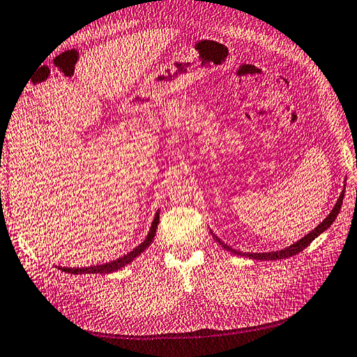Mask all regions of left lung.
I'll return each mask as SVG.
<instances>
[{"label": "left lung", "instance_id": "obj_1", "mask_svg": "<svg viewBox=\"0 0 357 357\" xmlns=\"http://www.w3.org/2000/svg\"><path fill=\"white\" fill-rule=\"evenodd\" d=\"M342 201H344V192L341 193V196H339V199H337V202H336V205L333 206V210H331V213L328 214V216L322 220L319 225L314 228L313 231H310V233L307 234V236H304L303 238H300L298 240L296 243H294V245H291V246H287V248H284V250H281V251H273V252H238V251H236V250H231V248L227 245V243H223L222 240H219L216 236H214V238L218 240V242L225 248V250H228V251H231V252H234V254H237V255H245V257H250V259H252V260H283V259H287V257H292V255H296L298 252H301L303 250H305V248H307L314 238H317L321 233H324L326 229H328L330 228V225L331 223L335 222V219L337 218V214H339V210H341V205H342ZM213 234V233H211Z\"/></svg>", "mask_w": 357, "mask_h": 357}]
</instances>
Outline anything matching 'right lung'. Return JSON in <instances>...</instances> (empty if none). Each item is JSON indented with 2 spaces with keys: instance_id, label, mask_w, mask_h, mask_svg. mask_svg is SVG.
Returning a JSON list of instances; mask_svg holds the SVG:
<instances>
[{
  "instance_id": "add662e5",
  "label": "right lung",
  "mask_w": 357,
  "mask_h": 357,
  "mask_svg": "<svg viewBox=\"0 0 357 357\" xmlns=\"http://www.w3.org/2000/svg\"><path fill=\"white\" fill-rule=\"evenodd\" d=\"M160 223V213L155 214V219L152 222V227L149 229V234L146 237V240L141 245H138L135 250H132L129 254L120 257V259L109 261V263H105V264H98V266H89V268H59L63 272H68V273H76V275H82V273H109L114 271H119L123 266H126L128 263H130L132 260L138 257L141 252H143L146 248L153 242V237L156 233V227H158Z\"/></svg>"
}]
</instances>
